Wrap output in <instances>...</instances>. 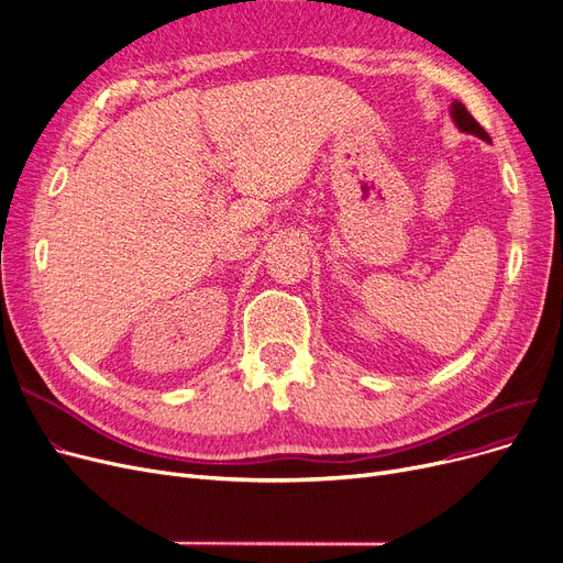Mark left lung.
<instances>
[{
  "label": "left lung",
  "instance_id": "8db88e82",
  "mask_svg": "<svg viewBox=\"0 0 563 563\" xmlns=\"http://www.w3.org/2000/svg\"><path fill=\"white\" fill-rule=\"evenodd\" d=\"M451 117H453V121L457 124V129L460 131H464V133H470V135H476V137H481V140H487L490 142V135L485 133V129L478 124V121L467 112V108H464L462 103H453L451 106Z\"/></svg>",
  "mask_w": 563,
  "mask_h": 563
}]
</instances>
